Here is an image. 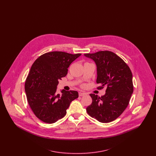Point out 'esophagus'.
<instances>
[{
	"mask_svg": "<svg viewBox=\"0 0 156 156\" xmlns=\"http://www.w3.org/2000/svg\"><path fill=\"white\" fill-rule=\"evenodd\" d=\"M85 95H86L85 93H82V92H79V96L80 97H82V96H84Z\"/></svg>",
	"mask_w": 156,
	"mask_h": 156,
	"instance_id": "1",
	"label": "esophagus"
}]
</instances>
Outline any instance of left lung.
Listing matches in <instances>:
<instances>
[{
	"instance_id": "1",
	"label": "left lung",
	"mask_w": 156,
	"mask_h": 156,
	"mask_svg": "<svg viewBox=\"0 0 156 156\" xmlns=\"http://www.w3.org/2000/svg\"><path fill=\"white\" fill-rule=\"evenodd\" d=\"M84 55L97 66V83L106 87L101 97L91 94L92 102L87 108L92 118L102 123L117 119L126 109L133 92L132 73L125 61L116 54L101 51Z\"/></svg>"
}]
</instances>
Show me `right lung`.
Returning a JSON list of instances; mask_svg holds the SVG:
<instances>
[{"instance_id": "right-lung-1", "label": "right lung", "mask_w": 156, "mask_h": 156, "mask_svg": "<svg viewBox=\"0 0 156 156\" xmlns=\"http://www.w3.org/2000/svg\"><path fill=\"white\" fill-rule=\"evenodd\" d=\"M81 54L62 51L40 56L30 68L25 82V92L31 110L40 120L53 123L65 116L71 102L78 98L76 90L57 92L58 80L66 76L68 68Z\"/></svg>"}]
</instances>
